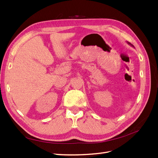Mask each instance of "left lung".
Segmentation results:
<instances>
[{"label":"left lung","instance_id":"obj_1","mask_svg":"<svg viewBox=\"0 0 158 158\" xmlns=\"http://www.w3.org/2000/svg\"><path fill=\"white\" fill-rule=\"evenodd\" d=\"M127 44H128V45H131L132 47H134V45H132L131 44V43H129V42H128V41H127Z\"/></svg>","mask_w":158,"mask_h":158}]
</instances>
